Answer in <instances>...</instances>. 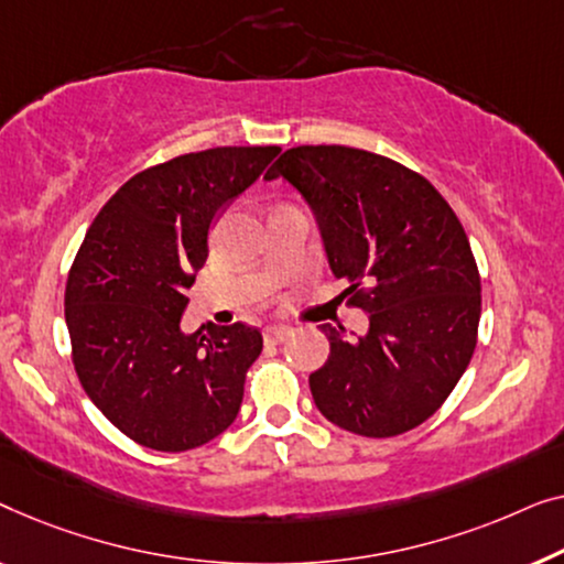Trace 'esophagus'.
Returning a JSON list of instances; mask_svg holds the SVG:
<instances>
[{
	"mask_svg": "<svg viewBox=\"0 0 564 564\" xmlns=\"http://www.w3.org/2000/svg\"><path fill=\"white\" fill-rule=\"evenodd\" d=\"M289 335H291V327H265L263 332L268 345H281Z\"/></svg>",
	"mask_w": 564,
	"mask_h": 564,
	"instance_id": "34e87169",
	"label": "esophagus"
}]
</instances>
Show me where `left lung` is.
<instances>
[{
	"mask_svg": "<svg viewBox=\"0 0 564 564\" xmlns=\"http://www.w3.org/2000/svg\"><path fill=\"white\" fill-rule=\"evenodd\" d=\"M312 206L343 299L368 335L322 324L329 358L308 376L316 409L360 437H395L437 411L475 352L480 273L457 214L424 176L386 155L299 145L265 173Z\"/></svg>",
	"mask_w": 564,
	"mask_h": 564,
	"instance_id": "8db88e82",
	"label": "left lung"
}]
</instances>
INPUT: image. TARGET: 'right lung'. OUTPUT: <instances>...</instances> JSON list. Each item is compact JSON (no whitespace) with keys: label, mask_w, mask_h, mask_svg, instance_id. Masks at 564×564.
<instances>
[{"label":"right lung","mask_w":564,"mask_h":564,"mask_svg":"<svg viewBox=\"0 0 564 564\" xmlns=\"http://www.w3.org/2000/svg\"><path fill=\"white\" fill-rule=\"evenodd\" d=\"M281 153L212 148L127 181L91 221L66 281L70 360L124 437L158 452L202 447L235 422L263 335L237 322L181 332L214 214Z\"/></svg>","instance_id":"obj_1"}]
</instances>
